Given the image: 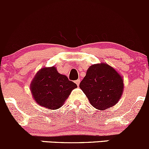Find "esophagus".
I'll use <instances>...</instances> for the list:
<instances>
[{
	"label": "esophagus",
	"instance_id": "esophagus-1",
	"mask_svg": "<svg viewBox=\"0 0 149 149\" xmlns=\"http://www.w3.org/2000/svg\"><path fill=\"white\" fill-rule=\"evenodd\" d=\"M79 82H80V80H79V79H77V80H76V81H75V83L77 84V86H79Z\"/></svg>",
	"mask_w": 149,
	"mask_h": 149
}]
</instances>
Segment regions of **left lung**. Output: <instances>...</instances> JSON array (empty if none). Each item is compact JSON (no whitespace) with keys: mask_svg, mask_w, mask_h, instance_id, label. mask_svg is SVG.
I'll return each mask as SVG.
<instances>
[{"mask_svg":"<svg viewBox=\"0 0 149 149\" xmlns=\"http://www.w3.org/2000/svg\"><path fill=\"white\" fill-rule=\"evenodd\" d=\"M91 105L105 110L115 105L122 96L124 83L122 76L106 63L93 64L79 84Z\"/></svg>","mask_w":149,"mask_h":149,"instance_id":"left-lung-1","label":"left lung"}]
</instances>
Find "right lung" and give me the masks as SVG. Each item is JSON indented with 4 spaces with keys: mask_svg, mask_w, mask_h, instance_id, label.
<instances>
[{
    "mask_svg": "<svg viewBox=\"0 0 149 149\" xmlns=\"http://www.w3.org/2000/svg\"><path fill=\"white\" fill-rule=\"evenodd\" d=\"M77 87L67 76L59 74L55 67H51L41 69L37 73L31 82L30 89L37 104L54 110L62 107Z\"/></svg>",
    "mask_w": 149,
    "mask_h": 149,
    "instance_id": "1",
    "label": "right lung"
}]
</instances>
